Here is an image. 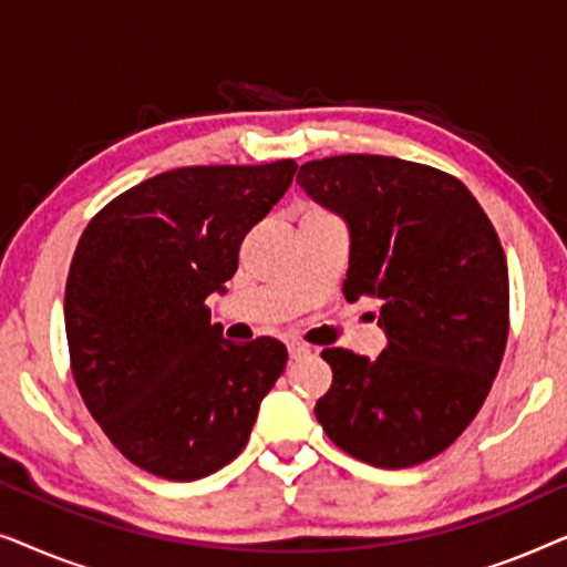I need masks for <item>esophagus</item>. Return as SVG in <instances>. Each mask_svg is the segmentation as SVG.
<instances>
[{"mask_svg":"<svg viewBox=\"0 0 567 567\" xmlns=\"http://www.w3.org/2000/svg\"><path fill=\"white\" fill-rule=\"evenodd\" d=\"M307 353H309V346L297 343V340H293V343H289V355H291V359H301V355H307Z\"/></svg>","mask_w":567,"mask_h":567,"instance_id":"1","label":"esophagus"}]
</instances>
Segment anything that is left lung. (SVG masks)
<instances>
[{
  "label": "left lung",
  "mask_w": 567,
  "mask_h": 567,
  "mask_svg": "<svg viewBox=\"0 0 567 567\" xmlns=\"http://www.w3.org/2000/svg\"><path fill=\"white\" fill-rule=\"evenodd\" d=\"M297 183L343 216L348 301L371 299L386 348H324L332 384L315 415L336 446L384 470L454 444L491 392L508 340V266L467 185L417 162L340 154Z\"/></svg>",
  "instance_id": "obj_1"
}]
</instances>
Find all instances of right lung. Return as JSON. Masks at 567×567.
Here are the masks:
<instances>
[{
    "label": "right lung",
    "instance_id": "right-lung-1",
    "mask_svg": "<svg viewBox=\"0 0 567 567\" xmlns=\"http://www.w3.org/2000/svg\"><path fill=\"white\" fill-rule=\"evenodd\" d=\"M297 162L177 167L113 198L76 245L64 293L72 374L113 446L188 483L243 452L286 367L276 338L231 343L206 297L224 293L247 231Z\"/></svg>",
    "mask_w": 567,
    "mask_h": 567
}]
</instances>
